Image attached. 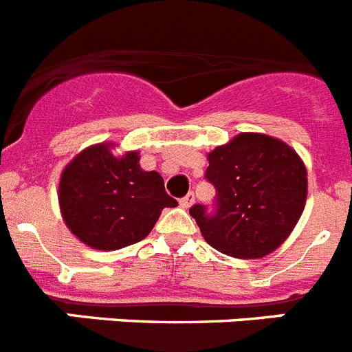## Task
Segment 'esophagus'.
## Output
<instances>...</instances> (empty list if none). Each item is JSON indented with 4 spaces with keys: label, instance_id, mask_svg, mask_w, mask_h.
Instances as JSON below:
<instances>
[{
    "label": "esophagus",
    "instance_id": "obj_1",
    "mask_svg": "<svg viewBox=\"0 0 352 352\" xmlns=\"http://www.w3.org/2000/svg\"><path fill=\"white\" fill-rule=\"evenodd\" d=\"M195 197H194V192H188V194L185 195V197H182V201H179V204H182L183 208H190L192 204H194Z\"/></svg>",
    "mask_w": 352,
    "mask_h": 352
}]
</instances>
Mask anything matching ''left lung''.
I'll return each instance as SVG.
<instances>
[{"label":"left lung","instance_id":"obj_1","mask_svg":"<svg viewBox=\"0 0 352 352\" xmlns=\"http://www.w3.org/2000/svg\"><path fill=\"white\" fill-rule=\"evenodd\" d=\"M208 160L204 176L217 190L214 204L190 208L208 243L238 259L280 247L307 201V169L296 151L264 133H239Z\"/></svg>","mask_w":352,"mask_h":352}]
</instances>
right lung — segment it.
<instances>
[{
  "label": "right lung",
  "instance_id": "add662e5",
  "mask_svg": "<svg viewBox=\"0 0 352 352\" xmlns=\"http://www.w3.org/2000/svg\"><path fill=\"white\" fill-rule=\"evenodd\" d=\"M60 206L74 234L96 250H118L151 232L164 208L178 206L155 170L141 169L138 151L114 157L111 144L80 151L65 167Z\"/></svg>",
  "mask_w": 352,
  "mask_h": 352
}]
</instances>
